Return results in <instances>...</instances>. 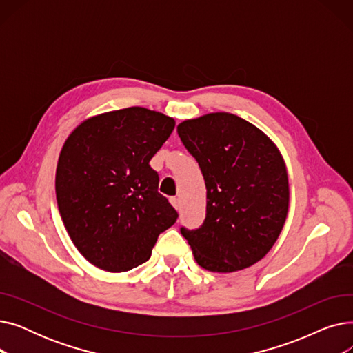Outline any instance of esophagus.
Instances as JSON below:
<instances>
[{"mask_svg":"<svg viewBox=\"0 0 353 353\" xmlns=\"http://www.w3.org/2000/svg\"><path fill=\"white\" fill-rule=\"evenodd\" d=\"M170 203H172L173 208H174L176 210L180 209V200H179V197H170Z\"/></svg>","mask_w":353,"mask_h":353,"instance_id":"obj_1","label":"esophagus"}]
</instances>
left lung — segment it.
Here are the masks:
<instances>
[{
	"label": "left lung",
	"instance_id": "obj_1",
	"mask_svg": "<svg viewBox=\"0 0 353 353\" xmlns=\"http://www.w3.org/2000/svg\"><path fill=\"white\" fill-rule=\"evenodd\" d=\"M177 133L206 184V217L180 233L196 262L210 272L246 269L272 249L285 225L289 183L285 161L261 130L230 113L179 124Z\"/></svg>",
	"mask_w": 353,
	"mask_h": 353
}]
</instances>
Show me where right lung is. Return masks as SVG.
Returning a JSON list of instances; mask_svg holds the SVG:
<instances>
[{"label":"right lung","mask_w":353,"mask_h":353,"mask_svg":"<svg viewBox=\"0 0 353 353\" xmlns=\"http://www.w3.org/2000/svg\"><path fill=\"white\" fill-rule=\"evenodd\" d=\"M174 120L143 107L92 117L61 150L55 194L74 246L90 263L125 272L147 262L160 233L176 223L150 167Z\"/></svg>","instance_id":"obj_1"}]
</instances>
